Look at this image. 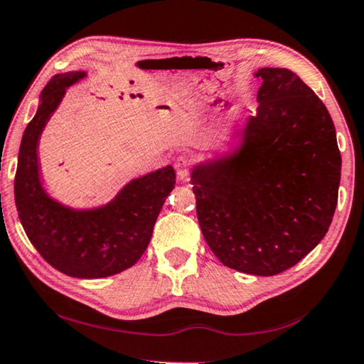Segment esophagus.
<instances>
[{
    "label": "esophagus",
    "instance_id": "34e87169",
    "mask_svg": "<svg viewBox=\"0 0 364 364\" xmlns=\"http://www.w3.org/2000/svg\"><path fill=\"white\" fill-rule=\"evenodd\" d=\"M191 165L193 161L191 159L186 157V155H178L175 159V170L180 180H186L189 175V170H191Z\"/></svg>",
    "mask_w": 364,
    "mask_h": 364
}]
</instances>
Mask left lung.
Returning <instances> with one entry per match:
<instances>
[{"mask_svg": "<svg viewBox=\"0 0 364 364\" xmlns=\"http://www.w3.org/2000/svg\"><path fill=\"white\" fill-rule=\"evenodd\" d=\"M256 113L233 151L191 170L207 245L238 272L270 277L313 251L337 207L340 157L324 103L295 73L257 69Z\"/></svg>", "mask_w": 364, "mask_h": 364, "instance_id": "8db88e82", "label": "left lung"}]
</instances>
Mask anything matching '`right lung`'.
<instances>
[{"instance_id": "right-lung-1", "label": "right lung", "mask_w": 364, "mask_h": 364, "mask_svg": "<svg viewBox=\"0 0 364 364\" xmlns=\"http://www.w3.org/2000/svg\"><path fill=\"white\" fill-rule=\"evenodd\" d=\"M85 76V71L61 73L45 85L21 141L14 200L26 235L51 267L76 279H103L139 261L176 175L171 165L161 166L92 209H74L51 198L42 183L38 142L66 90Z\"/></svg>"}]
</instances>
